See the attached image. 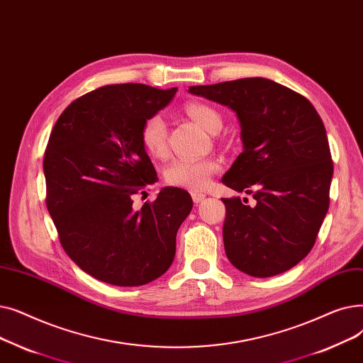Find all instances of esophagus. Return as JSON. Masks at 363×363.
Listing matches in <instances>:
<instances>
[{
  "label": "esophagus",
  "mask_w": 363,
  "mask_h": 363,
  "mask_svg": "<svg viewBox=\"0 0 363 363\" xmlns=\"http://www.w3.org/2000/svg\"><path fill=\"white\" fill-rule=\"evenodd\" d=\"M192 199H194L195 203H199L201 201L205 199V194H202V192H192Z\"/></svg>",
  "instance_id": "1"
}]
</instances>
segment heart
<instances>
[{
	"mask_svg": "<svg viewBox=\"0 0 363 363\" xmlns=\"http://www.w3.org/2000/svg\"><path fill=\"white\" fill-rule=\"evenodd\" d=\"M184 111L206 131L217 133L221 128V116L210 105H205L201 101H191L184 106ZM140 142L150 157L158 160L167 157L168 128L160 115L147 116L143 121L140 128ZM217 169L218 164L211 158L174 160L164 169V182L168 186L189 189V191H201Z\"/></svg>",
	"mask_w": 363,
	"mask_h": 363,
	"instance_id": "heart-1",
	"label": "heart"
}]
</instances>
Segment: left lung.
I'll return each instance as SVG.
<instances>
[{"label": "left lung", "instance_id": "left-lung-1", "mask_svg": "<svg viewBox=\"0 0 363 363\" xmlns=\"http://www.w3.org/2000/svg\"><path fill=\"white\" fill-rule=\"evenodd\" d=\"M189 91L232 108L240 123L244 152L221 182L255 202L223 198L230 263L255 278L294 267L313 248L330 206L334 165L319 113L304 96L266 78Z\"/></svg>", "mask_w": 363, "mask_h": 363}]
</instances>
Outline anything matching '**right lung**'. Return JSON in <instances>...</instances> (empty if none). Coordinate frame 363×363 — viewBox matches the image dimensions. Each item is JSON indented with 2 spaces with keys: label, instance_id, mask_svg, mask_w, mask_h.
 <instances>
[{
  "label": "right lung",
  "instance_id": "obj_1",
  "mask_svg": "<svg viewBox=\"0 0 363 363\" xmlns=\"http://www.w3.org/2000/svg\"><path fill=\"white\" fill-rule=\"evenodd\" d=\"M176 91L134 82L103 85L75 99L51 130L44 153L47 210L65 252L101 282L145 285L174 260L191 195L164 187L137 211L133 196L158 180L140 142L143 121Z\"/></svg>",
  "mask_w": 363,
  "mask_h": 363
}]
</instances>
